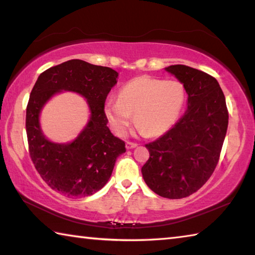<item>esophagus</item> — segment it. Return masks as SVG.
Listing matches in <instances>:
<instances>
[{"mask_svg": "<svg viewBox=\"0 0 255 255\" xmlns=\"http://www.w3.org/2000/svg\"><path fill=\"white\" fill-rule=\"evenodd\" d=\"M136 146H137V143H132V141H127V143H126V148L127 149L135 148Z\"/></svg>", "mask_w": 255, "mask_h": 255, "instance_id": "34e87169", "label": "esophagus"}]
</instances>
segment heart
<instances>
[{"instance_id": "obj_1", "label": "heart", "mask_w": 255, "mask_h": 255, "mask_svg": "<svg viewBox=\"0 0 255 255\" xmlns=\"http://www.w3.org/2000/svg\"><path fill=\"white\" fill-rule=\"evenodd\" d=\"M184 99V86L179 81L139 76L123 86L118 101L106 102L105 114L118 135L127 130L133 115L140 131L158 136L173 126Z\"/></svg>"}]
</instances>
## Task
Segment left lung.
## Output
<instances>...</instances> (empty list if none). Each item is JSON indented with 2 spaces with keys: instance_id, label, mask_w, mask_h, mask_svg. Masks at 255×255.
I'll return each mask as SVG.
<instances>
[{
  "instance_id": "obj_1",
  "label": "left lung",
  "mask_w": 255,
  "mask_h": 255,
  "mask_svg": "<svg viewBox=\"0 0 255 255\" xmlns=\"http://www.w3.org/2000/svg\"><path fill=\"white\" fill-rule=\"evenodd\" d=\"M165 70L183 83L188 109L169 131L145 145L149 157L141 173L158 196L181 199L198 191L214 173L226 136L228 110L214 76L185 65Z\"/></svg>"
}]
</instances>
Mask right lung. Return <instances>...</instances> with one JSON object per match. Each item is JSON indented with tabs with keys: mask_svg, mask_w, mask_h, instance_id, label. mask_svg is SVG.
<instances>
[{
	"mask_svg": "<svg viewBox=\"0 0 255 255\" xmlns=\"http://www.w3.org/2000/svg\"><path fill=\"white\" fill-rule=\"evenodd\" d=\"M117 76L110 67L71 59L42 72L30 93L25 115L29 155L42 180L68 198H83L100 190L116 159L126 152L125 141L108 128L105 114L106 99L117 84ZM62 89L82 94L92 110L89 124L71 144L51 143L39 126L42 106Z\"/></svg>",
	"mask_w": 255,
	"mask_h": 255,
	"instance_id": "add662e5",
	"label": "right lung"
}]
</instances>
